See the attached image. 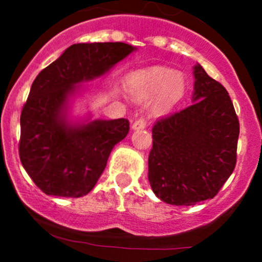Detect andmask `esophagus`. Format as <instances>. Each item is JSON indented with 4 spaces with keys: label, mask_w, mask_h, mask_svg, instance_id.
Wrapping results in <instances>:
<instances>
[{
    "label": "esophagus",
    "mask_w": 262,
    "mask_h": 262,
    "mask_svg": "<svg viewBox=\"0 0 262 262\" xmlns=\"http://www.w3.org/2000/svg\"><path fill=\"white\" fill-rule=\"evenodd\" d=\"M144 128H146V119L144 118L137 119V120L132 124V129H133V130H141V129Z\"/></svg>",
    "instance_id": "esophagus-1"
}]
</instances>
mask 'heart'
Wrapping results in <instances>:
<instances>
[{"mask_svg": "<svg viewBox=\"0 0 262 262\" xmlns=\"http://www.w3.org/2000/svg\"><path fill=\"white\" fill-rule=\"evenodd\" d=\"M128 94L133 99L148 100L158 95L152 106L156 116L165 115L182 99L186 82L181 73L166 67H152L130 73L125 80Z\"/></svg>", "mask_w": 262, "mask_h": 262, "instance_id": "heart-1", "label": "heart"}]
</instances>
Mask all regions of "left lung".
Instances as JSON below:
<instances>
[{"label": "left lung", "instance_id": "left-lung-1", "mask_svg": "<svg viewBox=\"0 0 262 262\" xmlns=\"http://www.w3.org/2000/svg\"><path fill=\"white\" fill-rule=\"evenodd\" d=\"M192 104L152 129L148 181L158 199L192 205L213 199L236 166L239 123L227 90L194 66Z\"/></svg>", "mask_w": 262, "mask_h": 262}]
</instances>
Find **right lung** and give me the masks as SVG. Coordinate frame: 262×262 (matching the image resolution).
Segmentation results:
<instances>
[{"instance_id":"add662e5","label":"right lung","mask_w":262,"mask_h":262,"mask_svg":"<svg viewBox=\"0 0 262 262\" xmlns=\"http://www.w3.org/2000/svg\"><path fill=\"white\" fill-rule=\"evenodd\" d=\"M125 43L73 44L31 84L21 112L18 155L31 180L47 195L89 194L106 167L113 148L129 132L126 119L73 120L72 100L89 82L106 75L136 52Z\"/></svg>"}]
</instances>
